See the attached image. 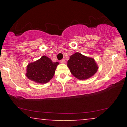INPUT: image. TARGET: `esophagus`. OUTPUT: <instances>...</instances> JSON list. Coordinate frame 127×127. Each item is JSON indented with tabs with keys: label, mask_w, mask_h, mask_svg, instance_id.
I'll return each instance as SVG.
<instances>
[{
	"label": "esophagus",
	"mask_w": 127,
	"mask_h": 127,
	"mask_svg": "<svg viewBox=\"0 0 127 127\" xmlns=\"http://www.w3.org/2000/svg\"><path fill=\"white\" fill-rule=\"evenodd\" d=\"M60 62L61 63H62V64H64L65 63V61L64 59H63V60H60Z\"/></svg>",
	"instance_id": "obj_1"
}]
</instances>
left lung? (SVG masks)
Segmentation results:
<instances>
[{"mask_svg":"<svg viewBox=\"0 0 127 127\" xmlns=\"http://www.w3.org/2000/svg\"><path fill=\"white\" fill-rule=\"evenodd\" d=\"M67 65L71 73L79 80H85L93 76L98 68L95 60L79 52L70 56Z\"/></svg>","mask_w":127,"mask_h":127,"instance_id":"1","label":"left lung"}]
</instances>
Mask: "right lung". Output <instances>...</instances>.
<instances>
[{
  "instance_id": "obj_1",
  "label": "right lung",
  "mask_w": 127,
  "mask_h": 127,
  "mask_svg": "<svg viewBox=\"0 0 127 127\" xmlns=\"http://www.w3.org/2000/svg\"><path fill=\"white\" fill-rule=\"evenodd\" d=\"M59 64V62H53L48 57L43 55L36 62L28 64L26 75L33 82L46 84L53 78Z\"/></svg>"
}]
</instances>
